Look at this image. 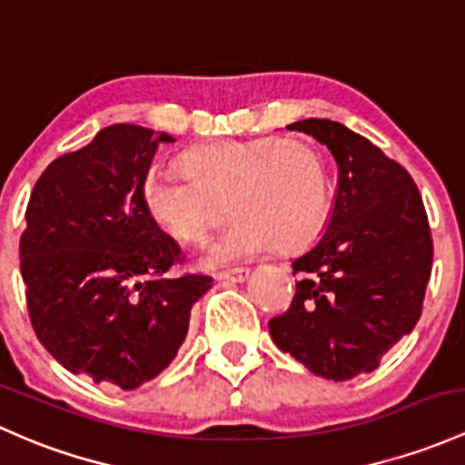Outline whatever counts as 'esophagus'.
I'll return each mask as SVG.
<instances>
[{
    "mask_svg": "<svg viewBox=\"0 0 465 465\" xmlns=\"http://www.w3.org/2000/svg\"><path fill=\"white\" fill-rule=\"evenodd\" d=\"M248 277H251V271H248V268H234V271H226V272L217 274L219 282H223V283H243Z\"/></svg>",
    "mask_w": 465,
    "mask_h": 465,
    "instance_id": "1",
    "label": "esophagus"
}]
</instances>
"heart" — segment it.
Returning <instances> with one entry per match:
<instances>
[{
    "mask_svg": "<svg viewBox=\"0 0 465 465\" xmlns=\"http://www.w3.org/2000/svg\"><path fill=\"white\" fill-rule=\"evenodd\" d=\"M186 171L157 168L143 182V206L163 232L179 242L206 237L223 203L239 217L208 243V268L246 262L282 243H311L331 213V177L319 148L282 137L222 139L193 148Z\"/></svg>",
    "mask_w": 465,
    "mask_h": 465,
    "instance_id": "1",
    "label": "heart"
}]
</instances>
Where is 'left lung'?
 Wrapping results in <instances>:
<instances>
[{
	"instance_id": "8db88e82",
	"label": "left lung",
	"mask_w": 465,
	"mask_h": 465,
	"mask_svg": "<svg viewBox=\"0 0 465 465\" xmlns=\"http://www.w3.org/2000/svg\"><path fill=\"white\" fill-rule=\"evenodd\" d=\"M286 128L326 146L339 171L323 237L292 259L297 291L268 328L274 346L312 374L348 381L372 372L417 326L432 271L430 226L406 168L366 137L331 119Z\"/></svg>"
}]
</instances>
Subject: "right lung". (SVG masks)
Masks as SVG:
<instances>
[{
	"mask_svg": "<svg viewBox=\"0 0 465 465\" xmlns=\"http://www.w3.org/2000/svg\"><path fill=\"white\" fill-rule=\"evenodd\" d=\"M166 133L114 124L62 154L35 183L19 243L28 314L42 346L73 374L134 391L173 361L191 308L213 288L173 277L177 242L143 206Z\"/></svg>",
	"mask_w": 465,
	"mask_h": 465,
	"instance_id": "obj_1",
	"label": "right lung"
}]
</instances>
